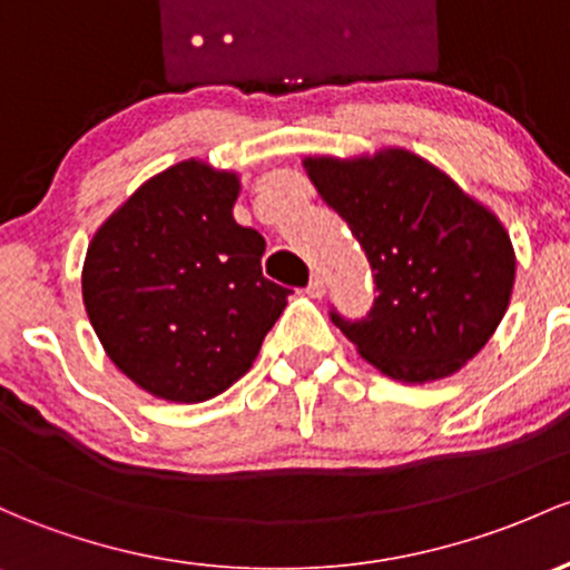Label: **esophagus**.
I'll use <instances>...</instances> for the list:
<instances>
[{"instance_id": "1", "label": "esophagus", "mask_w": 570, "mask_h": 570, "mask_svg": "<svg viewBox=\"0 0 570 570\" xmlns=\"http://www.w3.org/2000/svg\"><path fill=\"white\" fill-rule=\"evenodd\" d=\"M307 293H309L312 298H321L323 293H326V283H323V277H317V274H315V277L309 279V285H307Z\"/></svg>"}]
</instances>
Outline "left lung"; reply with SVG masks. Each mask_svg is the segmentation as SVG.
Returning <instances> with one entry per match:
<instances>
[{
	"label": "left lung",
	"instance_id": "8db88e82",
	"mask_svg": "<svg viewBox=\"0 0 570 570\" xmlns=\"http://www.w3.org/2000/svg\"><path fill=\"white\" fill-rule=\"evenodd\" d=\"M304 168L375 272L366 317L332 312L334 326L394 381L430 383L462 370L511 302L517 255L503 223L407 149L307 157Z\"/></svg>",
	"mask_w": 570,
	"mask_h": 570
}]
</instances>
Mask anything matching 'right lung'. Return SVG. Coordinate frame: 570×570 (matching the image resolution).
<instances>
[{
    "instance_id": "add662e5",
    "label": "right lung",
    "mask_w": 570,
    "mask_h": 570,
    "mask_svg": "<svg viewBox=\"0 0 570 570\" xmlns=\"http://www.w3.org/2000/svg\"><path fill=\"white\" fill-rule=\"evenodd\" d=\"M238 187L234 170L176 163L91 238L81 274L91 328L151 396L223 394L283 315L291 291L263 277L266 242L234 219Z\"/></svg>"
}]
</instances>
